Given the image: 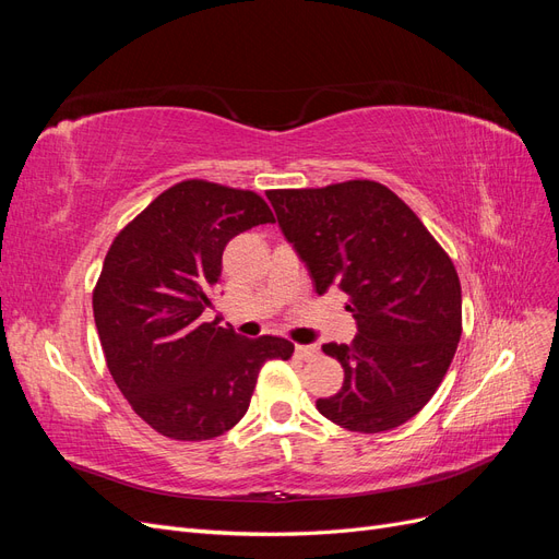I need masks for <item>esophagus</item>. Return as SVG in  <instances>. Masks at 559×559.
Listing matches in <instances>:
<instances>
[{
	"label": "esophagus",
	"mask_w": 559,
	"mask_h": 559,
	"mask_svg": "<svg viewBox=\"0 0 559 559\" xmlns=\"http://www.w3.org/2000/svg\"><path fill=\"white\" fill-rule=\"evenodd\" d=\"M319 354L317 345H296V357L302 361H312Z\"/></svg>",
	"instance_id": "1"
}]
</instances>
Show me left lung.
I'll use <instances>...</instances> for the list:
<instances>
[{"mask_svg": "<svg viewBox=\"0 0 559 559\" xmlns=\"http://www.w3.org/2000/svg\"><path fill=\"white\" fill-rule=\"evenodd\" d=\"M284 238L317 294L349 296V345L324 349L345 370L317 411L349 431L380 433L415 417L443 382L462 335V286L448 253L378 181L267 191Z\"/></svg>", "mask_w": 559, "mask_h": 559, "instance_id": "left-lung-1", "label": "left lung"}]
</instances>
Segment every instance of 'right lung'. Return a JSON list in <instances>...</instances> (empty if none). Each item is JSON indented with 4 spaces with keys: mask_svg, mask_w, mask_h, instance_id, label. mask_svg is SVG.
Listing matches in <instances>:
<instances>
[{
    "mask_svg": "<svg viewBox=\"0 0 559 559\" xmlns=\"http://www.w3.org/2000/svg\"><path fill=\"white\" fill-rule=\"evenodd\" d=\"M253 191L181 181L116 235L93 292L107 368L148 427L175 441H210L245 417L259 370L286 361L284 337L257 341L202 321L222 280L226 245L273 224Z\"/></svg>",
    "mask_w": 559,
    "mask_h": 559,
    "instance_id": "right-lung-1",
    "label": "right lung"
}]
</instances>
